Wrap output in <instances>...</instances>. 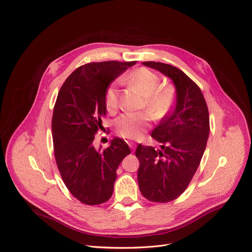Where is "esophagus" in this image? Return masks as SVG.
<instances>
[{"instance_id": "esophagus-1", "label": "esophagus", "mask_w": 252, "mask_h": 252, "mask_svg": "<svg viewBox=\"0 0 252 252\" xmlns=\"http://www.w3.org/2000/svg\"><path fill=\"white\" fill-rule=\"evenodd\" d=\"M129 147L133 149V150H135V148H136V145L134 144V143H129Z\"/></svg>"}]
</instances>
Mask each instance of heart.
<instances>
[{
    "mask_svg": "<svg viewBox=\"0 0 252 252\" xmlns=\"http://www.w3.org/2000/svg\"><path fill=\"white\" fill-rule=\"evenodd\" d=\"M128 82L146 97V106L154 119H163L173 107L176 91L171 86L159 87L160 78L152 70L141 67L127 76ZM105 105L108 111L116 110L118 106V84L113 82L105 92ZM151 116L146 112L126 113L115 122L118 136L138 140L144 135L149 126Z\"/></svg>",
    "mask_w": 252,
    "mask_h": 252,
    "instance_id": "obj_1",
    "label": "heart"
}]
</instances>
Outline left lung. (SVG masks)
<instances>
[{
	"instance_id": "1",
	"label": "left lung",
	"mask_w": 252,
	"mask_h": 252,
	"mask_svg": "<svg viewBox=\"0 0 252 252\" xmlns=\"http://www.w3.org/2000/svg\"><path fill=\"white\" fill-rule=\"evenodd\" d=\"M173 81L176 105L152 131L160 149L139 144L138 183L141 193L152 202L175 200L187 189L200 164L209 136V114L201 90L173 65L143 62Z\"/></svg>"
}]
</instances>
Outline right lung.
<instances>
[{
    "instance_id": "1",
    "label": "right lung",
    "mask_w": 252,
    "mask_h": 252,
    "mask_svg": "<svg viewBox=\"0 0 252 252\" xmlns=\"http://www.w3.org/2000/svg\"><path fill=\"white\" fill-rule=\"evenodd\" d=\"M134 64H85L66 78L58 93L52 117L55 159L65 186L82 203L97 205L109 200L116 169L130 153L123 139L114 138L104 150H97L93 141L106 114V90Z\"/></svg>"
}]
</instances>
